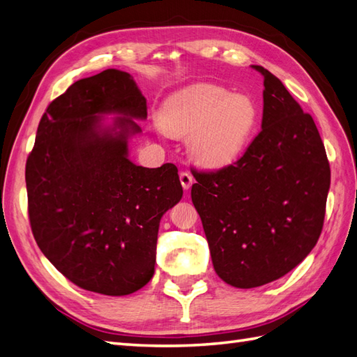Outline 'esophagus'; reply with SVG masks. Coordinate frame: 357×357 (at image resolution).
Segmentation results:
<instances>
[{"label": "esophagus", "mask_w": 357, "mask_h": 357, "mask_svg": "<svg viewBox=\"0 0 357 357\" xmlns=\"http://www.w3.org/2000/svg\"><path fill=\"white\" fill-rule=\"evenodd\" d=\"M179 181H181L182 188H184V190H188L190 187L193 185V182H195L192 173H188V172H181L179 173Z\"/></svg>", "instance_id": "obj_1"}]
</instances>
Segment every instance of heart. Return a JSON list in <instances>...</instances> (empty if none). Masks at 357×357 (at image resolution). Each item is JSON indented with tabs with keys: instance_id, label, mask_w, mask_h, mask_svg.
Returning <instances> with one entry per match:
<instances>
[{
	"instance_id": "heart-1",
	"label": "heart",
	"mask_w": 357,
	"mask_h": 357,
	"mask_svg": "<svg viewBox=\"0 0 357 357\" xmlns=\"http://www.w3.org/2000/svg\"><path fill=\"white\" fill-rule=\"evenodd\" d=\"M259 107L250 96L214 84H196L162 103L160 126L165 134L186 138L188 152L205 169L236 162L251 143Z\"/></svg>"
}]
</instances>
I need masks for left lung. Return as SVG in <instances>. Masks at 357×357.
Listing matches in <instances>:
<instances>
[{
	"label": "left lung",
	"mask_w": 357,
	"mask_h": 357,
	"mask_svg": "<svg viewBox=\"0 0 357 357\" xmlns=\"http://www.w3.org/2000/svg\"><path fill=\"white\" fill-rule=\"evenodd\" d=\"M261 130L234 164L193 172L192 201L208 240L214 271L251 289L298 266L324 225L330 165L312 115L260 65Z\"/></svg>",
	"instance_id": "8db88e82"
}]
</instances>
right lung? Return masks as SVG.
Instances as JSON below:
<instances>
[{
  "instance_id": "1",
  "label": "right lung",
  "mask_w": 357,
  "mask_h": 357,
  "mask_svg": "<svg viewBox=\"0 0 357 357\" xmlns=\"http://www.w3.org/2000/svg\"><path fill=\"white\" fill-rule=\"evenodd\" d=\"M105 113H117L105 125ZM147 103L134 77L105 70L80 79L48 105L26 164L29 219L40 251L71 283L121 296L155 272L162 214L182 187L175 164L158 169L128 158L134 119Z\"/></svg>"
}]
</instances>
